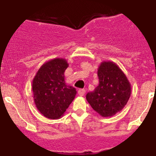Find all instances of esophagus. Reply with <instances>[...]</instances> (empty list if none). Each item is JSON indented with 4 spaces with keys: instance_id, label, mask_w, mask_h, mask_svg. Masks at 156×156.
<instances>
[{
    "instance_id": "esophagus-1",
    "label": "esophagus",
    "mask_w": 156,
    "mask_h": 156,
    "mask_svg": "<svg viewBox=\"0 0 156 156\" xmlns=\"http://www.w3.org/2000/svg\"><path fill=\"white\" fill-rule=\"evenodd\" d=\"M78 95H80V96H83V95H85V89H83V88L78 89Z\"/></svg>"
}]
</instances>
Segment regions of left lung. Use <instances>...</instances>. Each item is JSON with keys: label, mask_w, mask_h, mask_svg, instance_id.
I'll use <instances>...</instances> for the list:
<instances>
[{"label": "left lung", "mask_w": 156, "mask_h": 156, "mask_svg": "<svg viewBox=\"0 0 156 156\" xmlns=\"http://www.w3.org/2000/svg\"><path fill=\"white\" fill-rule=\"evenodd\" d=\"M97 74L99 83L94 91L87 93V101L102 117L114 116L128 102L131 93L130 81L113 61H102Z\"/></svg>", "instance_id": "8db88e82"}]
</instances>
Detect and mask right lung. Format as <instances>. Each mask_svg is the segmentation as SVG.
Masks as SVG:
<instances>
[{
	"mask_svg": "<svg viewBox=\"0 0 156 156\" xmlns=\"http://www.w3.org/2000/svg\"><path fill=\"white\" fill-rule=\"evenodd\" d=\"M68 65L64 58L52 59L40 67L33 78L35 104L47 118H61L76 95V89L64 81V71Z\"/></svg>",
	"mask_w": 156,
	"mask_h": 156,
	"instance_id": "obj_1",
	"label": "right lung"
}]
</instances>
